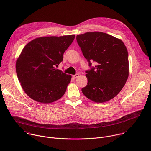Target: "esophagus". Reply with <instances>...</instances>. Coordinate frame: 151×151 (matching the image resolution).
<instances>
[{
    "label": "esophagus",
    "mask_w": 151,
    "mask_h": 151,
    "mask_svg": "<svg viewBox=\"0 0 151 151\" xmlns=\"http://www.w3.org/2000/svg\"><path fill=\"white\" fill-rule=\"evenodd\" d=\"M79 76V74H76V75H73V78H75V79L78 78Z\"/></svg>",
    "instance_id": "1"
}]
</instances>
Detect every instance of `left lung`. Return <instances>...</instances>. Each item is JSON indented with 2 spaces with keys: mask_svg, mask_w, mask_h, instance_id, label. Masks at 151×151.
<instances>
[{
  "mask_svg": "<svg viewBox=\"0 0 151 151\" xmlns=\"http://www.w3.org/2000/svg\"><path fill=\"white\" fill-rule=\"evenodd\" d=\"M84 57L91 66L86 71L87 85L82 89L90 100L103 103L115 97L124 88L129 76L127 49L119 39L101 32H86L76 36Z\"/></svg>",
  "mask_w": 151,
  "mask_h": 151,
  "instance_id": "1",
  "label": "left lung"
}]
</instances>
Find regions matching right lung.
Segmentation results:
<instances>
[{
    "label": "right lung",
    "mask_w": 151,
    "mask_h": 151,
    "mask_svg": "<svg viewBox=\"0 0 151 151\" xmlns=\"http://www.w3.org/2000/svg\"><path fill=\"white\" fill-rule=\"evenodd\" d=\"M74 39L75 35L40 37L24 47L16 60V71L22 89L31 99L46 104L65 94L72 76L56 67Z\"/></svg>",
    "instance_id": "obj_1"
}]
</instances>
